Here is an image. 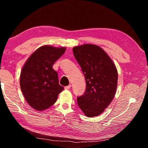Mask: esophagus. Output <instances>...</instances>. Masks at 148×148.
I'll use <instances>...</instances> for the list:
<instances>
[{"label":"esophagus","instance_id":"34e87169","mask_svg":"<svg viewBox=\"0 0 148 148\" xmlns=\"http://www.w3.org/2000/svg\"><path fill=\"white\" fill-rule=\"evenodd\" d=\"M71 85H69V86H68L64 87V89H66V90H69V89H71Z\"/></svg>","mask_w":148,"mask_h":148}]
</instances>
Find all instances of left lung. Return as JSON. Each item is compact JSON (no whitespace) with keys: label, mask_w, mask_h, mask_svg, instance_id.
Here are the masks:
<instances>
[{"label":"left lung","mask_w":148,"mask_h":148,"mask_svg":"<svg viewBox=\"0 0 148 148\" xmlns=\"http://www.w3.org/2000/svg\"><path fill=\"white\" fill-rule=\"evenodd\" d=\"M72 50L86 82V91L77 98V104L87 117L97 116L109 106L116 94L117 69L108 54L97 45L84 44Z\"/></svg>","instance_id":"1"}]
</instances>
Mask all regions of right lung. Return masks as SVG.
Wrapping results in <instances>:
<instances>
[{
	"label": "right lung",
	"mask_w": 148,
	"mask_h": 148,
	"mask_svg": "<svg viewBox=\"0 0 148 148\" xmlns=\"http://www.w3.org/2000/svg\"><path fill=\"white\" fill-rule=\"evenodd\" d=\"M65 51V47L46 45L37 49L25 63L20 87L25 99L34 110L43 111L51 106L64 89L52 66Z\"/></svg>",
	"instance_id": "add662e5"
}]
</instances>
